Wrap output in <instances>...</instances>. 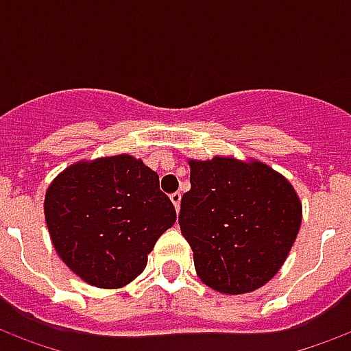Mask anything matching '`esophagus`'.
<instances>
[{
	"label": "esophagus",
	"mask_w": 351,
	"mask_h": 351,
	"mask_svg": "<svg viewBox=\"0 0 351 351\" xmlns=\"http://www.w3.org/2000/svg\"><path fill=\"white\" fill-rule=\"evenodd\" d=\"M171 201H173V205L178 210L180 208V201H182V193L180 191H175V193H171Z\"/></svg>",
	"instance_id": "1"
}]
</instances>
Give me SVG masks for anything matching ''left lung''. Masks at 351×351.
<instances>
[{"instance_id":"8db88e82","label":"left lung","mask_w":351,"mask_h":351,"mask_svg":"<svg viewBox=\"0 0 351 351\" xmlns=\"http://www.w3.org/2000/svg\"><path fill=\"white\" fill-rule=\"evenodd\" d=\"M180 231L197 276L220 293H250L280 271L301 228L293 186L261 161L190 160Z\"/></svg>"}]
</instances>
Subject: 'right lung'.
Returning <instances> with one entry per match:
<instances>
[{
    "instance_id": "obj_1",
    "label": "right lung",
    "mask_w": 351,
    "mask_h": 351,
    "mask_svg": "<svg viewBox=\"0 0 351 351\" xmlns=\"http://www.w3.org/2000/svg\"><path fill=\"white\" fill-rule=\"evenodd\" d=\"M45 220L58 256L75 274L116 289L145 271L176 210L158 173L120 154L60 173L45 195Z\"/></svg>"
}]
</instances>
